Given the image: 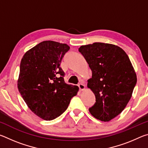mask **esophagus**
Masks as SVG:
<instances>
[{
    "label": "esophagus",
    "instance_id": "esophagus-1",
    "mask_svg": "<svg viewBox=\"0 0 148 148\" xmlns=\"http://www.w3.org/2000/svg\"><path fill=\"white\" fill-rule=\"evenodd\" d=\"M78 87H79V90H84V89H85V85L84 84H82V83H80L79 85H78Z\"/></svg>",
    "mask_w": 148,
    "mask_h": 148
}]
</instances>
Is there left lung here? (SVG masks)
<instances>
[{"mask_svg":"<svg viewBox=\"0 0 148 148\" xmlns=\"http://www.w3.org/2000/svg\"><path fill=\"white\" fill-rule=\"evenodd\" d=\"M78 51L92 71L87 87L95 95L89 111L95 118L109 121L124 110L136 84L133 66L127 53L113 44L95 42Z\"/></svg>","mask_w":148,"mask_h":148,"instance_id":"obj_1","label":"left lung"}]
</instances>
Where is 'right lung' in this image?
Instances as JSON below:
<instances>
[{
    "instance_id": "add662e5",
    "label": "right lung",
    "mask_w": 148,
    "mask_h": 148,
    "mask_svg": "<svg viewBox=\"0 0 148 148\" xmlns=\"http://www.w3.org/2000/svg\"><path fill=\"white\" fill-rule=\"evenodd\" d=\"M70 49L66 44L44 41L27 51L20 63L17 87L36 116L50 121L63 113L78 87L65 83L60 64Z\"/></svg>"
}]
</instances>
